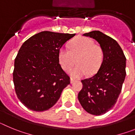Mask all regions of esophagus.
Returning a JSON list of instances; mask_svg holds the SVG:
<instances>
[{
    "label": "esophagus",
    "instance_id": "esophagus-1",
    "mask_svg": "<svg viewBox=\"0 0 135 135\" xmlns=\"http://www.w3.org/2000/svg\"><path fill=\"white\" fill-rule=\"evenodd\" d=\"M75 81H76V80L73 79V78H71V79H70V82H71V83H73V82H74Z\"/></svg>",
    "mask_w": 135,
    "mask_h": 135
}]
</instances>
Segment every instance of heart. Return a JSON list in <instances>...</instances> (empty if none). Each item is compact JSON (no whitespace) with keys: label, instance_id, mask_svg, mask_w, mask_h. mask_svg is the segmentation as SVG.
<instances>
[{"label":"heart","instance_id":"b5f03b06","mask_svg":"<svg viewBox=\"0 0 135 135\" xmlns=\"http://www.w3.org/2000/svg\"><path fill=\"white\" fill-rule=\"evenodd\" d=\"M69 49L61 47L58 59L64 70H69L76 63V67L70 71V76L80 78L89 73L93 75L98 71L103 59V51L98 45L87 37H78L71 40Z\"/></svg>","mask_w":135,"mask_h":135}]
</instances>
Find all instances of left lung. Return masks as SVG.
Listing matches in <instances>:
<instances>
[{"instance_id": "left-lung-1", "label": "left lung", "mask_w": 135, "mask_h": 135, "mask_svg": "<svg viewBox=\"0 0 135 135\" xmlns=\"http://www.w3.org/2000/svg\"><path fill=\"white\" fill-rule=\"evenodd\" d=\"M96 40L103 51V62L97 73L82 80L78 98L85 111L99 115L110 110L116 103L126 77V57L114 39L100 31L83 34Z\"/></svg>"}]
</instances>
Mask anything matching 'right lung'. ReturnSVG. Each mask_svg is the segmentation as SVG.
Returning <instances> with one entry per match:
<instances>
[{
    "label": "right lung",
    "mask_w": 135,
    "mask_h": 135,
    "mask_svg": "<svg viewBox=\"0 0 135 135\" xmlns=\"http://www.w3.org/2000/svg\"><path fill=\"white\" fill-rule=\"evenodd\" d=\"M76 34L44 31L32 36L21 46L13 73L17 98L26 108L43 112L52 108L70 78L59 64L60 48Z\"/></svg>",
    "instance_id": "obj_1"
}]
</instances>
